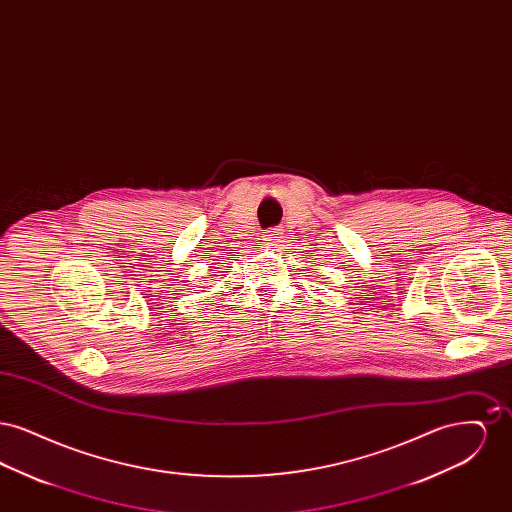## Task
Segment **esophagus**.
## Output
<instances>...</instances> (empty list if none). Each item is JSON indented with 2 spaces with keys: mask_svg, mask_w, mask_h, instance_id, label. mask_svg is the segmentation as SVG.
<instances>
[{
  "mask_svg": "<svg viewBox=\"0 0 512 512\" xmlns=\"http://www.w3.org/2000/svg\"><path fill=\"white\" fill-rule=\"evenodd\" d=\"M284 232H282V228H270L267 232H263V236H261V242L265 245H276L278 242H282V236Z\"/></svg>",
  "mask_w": 512,
  "mask_h": 512,
  "instance_id": "obj_1",
  "label": "esophagus"
}]
</instances>
